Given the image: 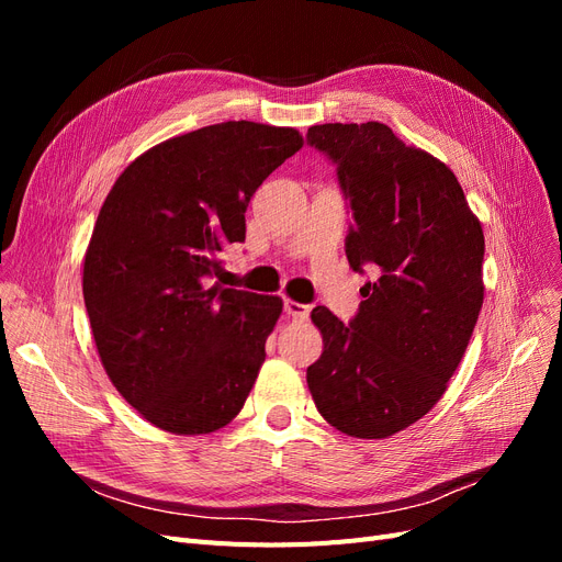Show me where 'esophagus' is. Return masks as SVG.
Returning <instances> with one entry per match:
<instances>
[{
    "instance_id": "obj_1",
    "label": "esophagus",
    "mask_w": 562,
    "mask_h": 562,
    "mask_svg": "<svg viewBox=\"0 0 562 562\" xmlns=\"http://www.w3.org/2000/svg\"><path fill=\"white\" fill-rule=\"evenodd\" d=\"M283 310H285L288 316H293L295 321H304V318L310 316V307H307V304L295 302V300H285V302H283Z\"/></svg>"
}]
</instances>
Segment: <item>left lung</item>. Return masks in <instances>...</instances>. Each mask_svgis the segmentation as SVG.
Here are the masks:
<instances>
[{
  "mask_svg": "<svg viewBox=\"0 0 562 562\" xmlns=\"http://www.w3.org/2000/svg\"><path fill=\"white\" fill-rule=\"evenodd\" d=\"M307 143L349 199V265L380 269L349 326L312 312L323 353L307 384L337 431L389 438L431 411L462 361L483 307V227L450 168L380 122L312 126Z\"/></svg>",
  "mask_w": 562,
  "mask_h": 562,
  "instance_id": "obj_1",
  "label": "left lung"
}]
</instances>
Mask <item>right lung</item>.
Instances as JSON below:
<instances>
[{
    "label": "right lung",
    "instance_id": "1",
    "mask_svg": "<svg viewBox=\"0 0 562 562\" xmlns=\"http://www.w3.org/2000/svg\"><path fill=\"white\" fill-rule=\"evenodd\" d=\"M297 128L223 122L149 147L116 178L83 255V302L110 382L176 436L223 429L265 363L279 295L223 288L220 252L246 239L262 180Z\"/></svg>",
    "mask_w": 562,
    "mask_h": 562
}]
</instances>
